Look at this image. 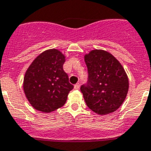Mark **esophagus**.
I'll use <instances>...</instances> for the list:
<instances>
[{
  "label": "esophagus",
  "instance_id": "obj_1",
  "mask_svg": "<svg viewBox=\"0 0 151 151\" xmlns=\"http://www.w3.org/2000/svg\"><path fill=\"white\" fill-rule=\"evenodd\" d=\"M79 88H80L79 84H76L75 85H74V89H75V90H78V89H79Z\"/></svg>",
  "mask_w": 151,
  "mask_h": 151
}]
</instances>
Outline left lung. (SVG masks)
I'll return each instance as SVG.
<instances>
[{
	"instance_id": "obj_1",
	"label": "left lung",
	"mask_w": 151,
	"mask_h": 151,
	"mask_svg": "<svg viewBox=\"0 0 151 151\" xmlns=\"http://www.w3.org/2000/svg\"><path fill=\"white\" fill-rule=\"evenodd\" d=\"M87 84L81 87L88 107L99 115L113 112L124 101L129 81L121 63L111 53L95 50L84 56Z\"/></svg>"
}]
</instances>
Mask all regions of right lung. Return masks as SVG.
<instances>
[{"mask_svg": "<svg viewBox=\"0 0 151 151\" xmlns=\"http://www.w3.org/2000/svg\"><path fill=\"white\" fill-rule=\"evenodd\" d=\"M64 62L62 52L52 49L39 55L26 70L23 88L35 109L51 112L65 104L73 86L63 70Z\"/></svg>", "mask_w": 151, "mask_h": 151, "instance_id": "obj_1", "label": "right lung"}]
</instances>
